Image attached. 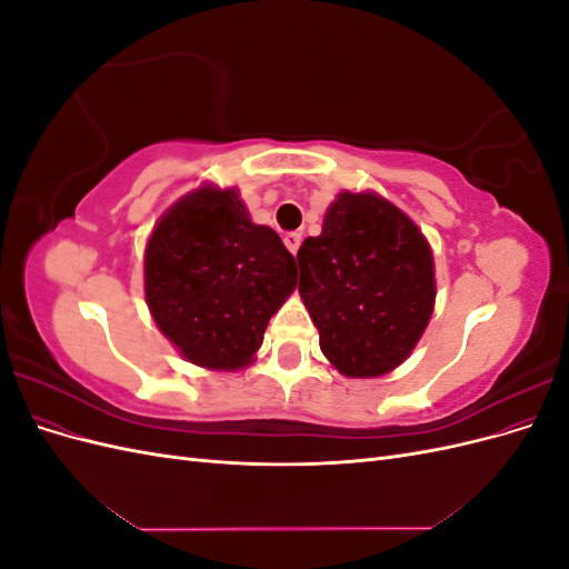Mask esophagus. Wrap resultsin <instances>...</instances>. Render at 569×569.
Instances as JSON below:
<instances>
[{
  "label": "esophagus",
  "mask_w": 569,
  "mask_h": 569,
  "mask_svg": "<svg viewBox=\"0 0 569 569\" xmlns=\"http://www.w3.org/2000/svg\"><path fill=\"white\" fill-rule=\"evenodd\" d=\"M301 232H287L284 234V247L291 251V253H297L299 251V247H301Z\"/></svg>",
  "instance_id": "obj_1"
}]
</instances>
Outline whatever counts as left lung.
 <instances>
[{
	"instance_id": "obj_1",
	"label": "left lung",
	"mask_w": 569,
	"mask_h": 569,
	"mask_svg": "<svg viewBox=\"0 0 569 569\" xmlns=\"http://www.w3.org/2000/svg\"><path fill=\"white\" fill-rule=\"evenodd\" d=\"M297 261L299 295L339 372L403 363L435 308L432 251L416 222L382 197L341 192Z\"/></svg>"
}]
</instances>
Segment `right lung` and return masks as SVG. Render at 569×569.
Instances as JSON below:
<instances>
[{"mask_svg": "<svg viewBox=\"0 0 569 569\" xmlns=\"http://www.w3.org/2000/svg\"><path fill=\"white\" fill-rule=\"evenodd\" d=\"M144 287L159 330L189 363L234 370L263 343L297 266L278 232L249 220L234 189L201 187L153 230Z\"/></svg>", "mask_w": 569, "mask_h": 569, "instance_id": "1", "label": "right lung"}]
</instances>
